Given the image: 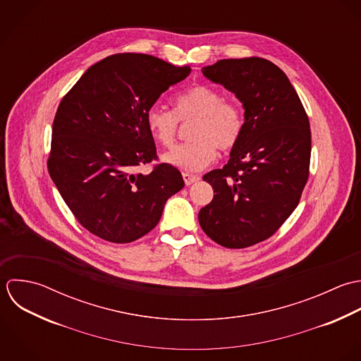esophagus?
Segmentation results:
<instances>
[{"instance_id": "1", "label": "esophagus", "mask_w": 361, "mask_h": 361, "mask_svg": "<svg viewBox=\"0 0 361 361\" xmlns=\"http://www.w3.org/2000/svg\"><path fill=\"white\" fill-rule=\"evenodd\" d=\"M182 176H183V180H185L186 186L193 185L195 182H197V180L200 179V176H199V175H192V173H182Z\"/></svg>"}]
</instances>
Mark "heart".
I'll return each instance as SVG.
<instances>
[{
	"label": "heart",
	"mask_w": 361,
	"mask_h": 361,
	"mask_svg": "<svg viewBox=\"0 0 361 361\" xmlns=\"http://www.w3.org/2000/svg\"><path fill=\"white\" fill-rule=\"evenodd\" d=\"M195 119L190 142L164 155L165 162L186 172H197L210 165L219 154L233 151L243 134L245 116L240 105L224 99L221 91L196 84L176 95L173 112L152 106L145 115L147 130L162 147L171 148L178 137L179 121Z\"/></svg>",
	"instance_id": "heart-1"
}]
</instances>
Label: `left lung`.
<instances>
[{
    "label": "left lung",
    "mask_w": 361,
    "mask_h": 361,
    "mask_svg": "<svg viewBox=\"0 0 361 361\" xmlns=\"http://www.w3.org/2000/svg\"><path fill=\"white\" fill-rule=\"evenodd\" d=\"M202 71L237 95L245 128L227 165L203 176L216 195L199 223L219 245L247 247L270 238L300 203L310 176V121L287 75L266 59H224Z\"/></svg>",
    "instance_id": "1"
}]
</instances>
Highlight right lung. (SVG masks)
Here are the masks:
<instances>
[{
    "label": "right lung",
    "mask_w": 361,
    "mask_h": 361,
    "mask_svg": "<svg viewBox=\"0 0 361 361\" xmlns=\"http://www.w3.org/2000/svg\"><path fill=\"white\" fill-rule=\"evenodd\" d=\"M189 74V66L119 53L90 67L61 99L47 169L77 221L94 235L115 243L144 237L185 186L169 164H157L149 173L138 166L158 159L148 109Z\"/></svg>",
    "instance_id": "right-lung-1"
}]
</instances>
